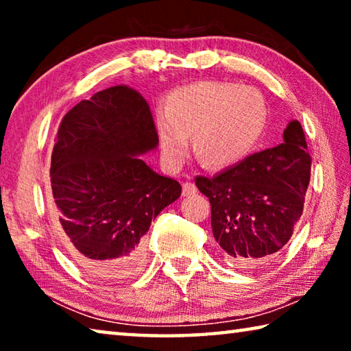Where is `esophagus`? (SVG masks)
<instances>
[{
  "label": "esophagus",
  "mask_w": 351,
  "mask_h": 351,
  "mask_svg": "<svg viewBox=\"0 0 351 351\" xmlns=\"http://www.w3.org/2000/svg\"><path fill=\"white\" fill-rule=\"evenodd\" d=\"M197 192H198V189L193 182H184L182 184V197H190V195H195Z\"/></svg>",
  "instance_id": "34e87169"
}]
</instances>
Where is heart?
<instances>
[{
    "mask_svg": "<svg viewBox=\"0 0 351 351\" xmlns=\"http://www.w3.org/2000/svg\"><path fill=\"white\" fill-rule=\"evenodd\" d=\"M266 122V105L252 88L229 82H198L176 88L158 111L154 123L161 152L170 167L193 154L207 169H226L254 150Z\"/></svg>",
    "mask_w": 351,
    "mask_h": 351,
    "instance_id": "heart-1",
    "label": "heart"
}]
</instances>
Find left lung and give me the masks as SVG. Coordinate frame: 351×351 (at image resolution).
<instances>
[{
	"label": "left lung",
	"instance_id": "1",
	"mask_svg": "<svg viewBox=\"0 0 351 351\" xmlns=\"http://www.w3.org/2000/svg\"><path fill=\"white\" fill-rule=\"evenodd\" d=\"M311 156L299 121H291L280 145L254 153L197 187L209 198L218 252L243 268L271 260L289 241L304 210Z\"/></svg>",
	"mask_w": 351,
	"mask_h": 351
}]
</instances>
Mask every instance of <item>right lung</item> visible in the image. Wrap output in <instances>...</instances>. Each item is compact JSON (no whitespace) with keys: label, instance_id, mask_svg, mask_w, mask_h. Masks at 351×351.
I'll list each match as a JSON object with an SVG mask.
<instances>
[{"label":"right lung","instance_id":"1","mask_svg":"<svg viewBox=\"0 0 351 351\" xmlns=\"http://www.w3.org/2000/svg\"><path fill=\"white\" fill-rule=\"evenodd\" d=\"M159 144L150 106L127 85L66 112L51 158L52 215L63 246L104 282L133 276L152 219L181 197V184L141 156Z\"/></svg>","mask_w":351,"mask_h":351}]
</instances>
